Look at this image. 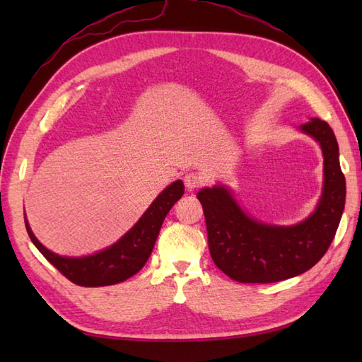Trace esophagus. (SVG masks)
Wrapping results in <instances>:
<instances>
[{"label": "esophagus", "mask_w": 362, "mask_h": 362, "mask_svg": "<svg viewBox=\"0 0 362 362\" xmlns=\"http://www.w3.org/2000/svg\"><path fill=\"white\" fill-rule=\"evenodd\" d=\"M183 182H185V187L188 191H193L202 185V175H199L196 173H188L183 177Z\"/></svg>", "instance_id": "34e87169"}]
</instances>
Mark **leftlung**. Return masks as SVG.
I'll list each match as a JSON object with an SVG mask.
<instances>
[{
    "instance_id": "obj_1",
    "label": "left lung",
    "mask_w": 362,
    "mask_h": 362,
    "mask_svg": "<svg viewBox=\"0 0 362 362\" xmlns=\"http://www.w3.org/2000/svg\"><path fill=\"white\" fill-rule=\"evenodd\" d=\"M324 152V193L308 219L292 227L261 224L245 214L224 187L204 188L202 204L210 255L222 272L240 283H275L308 271L325 255L345 205L339 146L325 121L311 118L300 127Z\"/></svg>"
}]
</instances>
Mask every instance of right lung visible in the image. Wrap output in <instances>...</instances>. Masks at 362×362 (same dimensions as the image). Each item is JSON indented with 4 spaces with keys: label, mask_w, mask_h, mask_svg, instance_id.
<instances>
[{
    "label": "right lung",
    "mask_w": 362,
    "mask_h": 362,
    "mask_svg": "<svg viewBox=\"0 0 362 362\" xmlns=\"http://www.w3.org/2000/svg\"><path fill=\"white\" fill-rule=\"evenodd\" d=\"M183 191L185 187L182 180L171 183L165 191H161L140 221L117 244L90 257H59L38 243L25 221L26 230L30 241L42 252V255L68 280L87 288L109 286L130 279L146 264L168 211L182 197Z\"/></svg>",
    "instance_id": "1"
}]
</instances>
